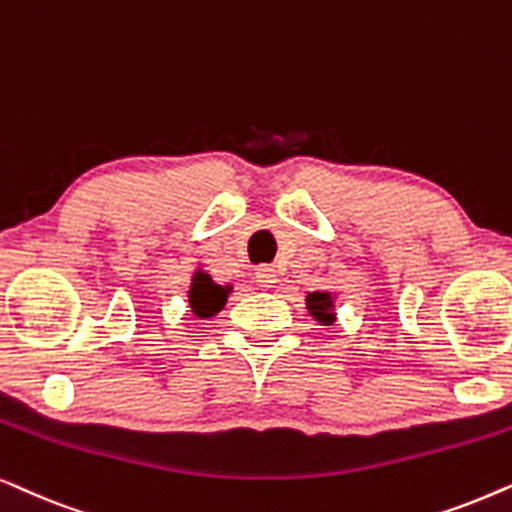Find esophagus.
I'll use <instances>...</instances> for the list:
<instances>
[{
	"instance_id": "esophagus-1",
	"label": "esophagus",
	"mask_w": 512,
	"mask_h": 512,
	"mask_svg": "<svg viewBox=\"0 0 512 512\" xmlns=\"http://www.w3.org/2000/svg\"><path fill=\"white\" fill-rule=\"evenodd\" d=\"M276 281H278V274L274 267H267V264H264V267L255 271V283L260 285V288H274Z\"/></svg>"
}]
</instances>
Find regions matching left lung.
Instances as JSON below:
<instances>
[{
	"label": "left lung",
	"mask_w": 512,
	"mask_h": 512,
	"mask_svg": "<svg viewBox=\"0 0 512 512\" xmlns=\"http://www.w3.org/2000/svg\"><path fill=\"white\" fill-rule=\"evenodd\" d=\"M306 309L320 325H332L335 323V297L332 292H309L306 295Z\"/></svg>",
	"instance_id": "8db88e82"
}]
</instances>
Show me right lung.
Returning <instances> with one entry per match:
<instances>
[{"instance_id":"obj_1","label":"right lung","mask_w":512,"mask_h":512,"mask_svg":"<svg viewBox=\"0 0 512 512\" xmlns=\"http://www.w3.org/2000/svg\"><path fill=\"white\" fill-rule=\"evenodd\" d=\"M224 304H227V290H222V285H213L208 281V276L194 278L192 290H189V306H192L194 316L210 318Z\"/></svg>"}]
</instances>
